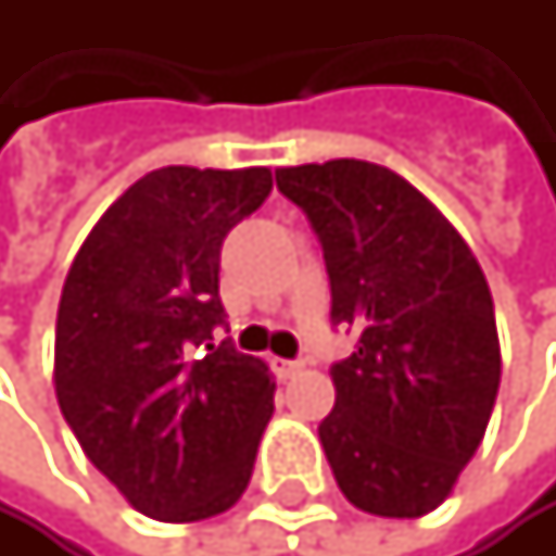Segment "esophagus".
<instances>
[{
	"instance_id": "esophagus-1",
	"label": "esophagus",
	"mask_w": 556,
	"mask_h": 556,
	"mask_svg": "<svg viewBox=\"0 0 556 556\" xmlns=\"http://www.w3.org/2000/svg\"><path fill=\"white\" fill-rule=\"evenodd\" d=\"M303 367H306V359H273V370H276V377H283V380L296 377Z\"/></svg>"
}]
</instances>
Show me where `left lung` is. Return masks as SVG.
<instances>
[{
	"instance_id": "1",
	"label": "left lung",
	"mask_w": 556,
	"mask_h": 556,
	"mask_svg": "<svg viewBox=\"0 0 556 556\" xmlns=\"http://www.w3.org/2000/svg\"><path fill=\"white\" fill-rule=\"evenodd\" d=\"M276 186L324 247L333 327L356 330L319 424L333 477L359 510L424 517L451 497L497 400L486 276L451 219L387 166H287Z\"/></svg>"
}]
</instances>
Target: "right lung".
<instances>
[{
    "label": "right lung",
    "mask_w": 556,
    "mask_h": 556,
    "mask_svg": "<svg viewBox=\"0 0 556 556\" xmlns=\"http://www.w3.org/2000/svg\"><path fill=\"white\" fill-rule=\"evenodd\" d=\"M273 189L266 166H163L79 247L55 316V396L92 467L146 517L206 520L243 497L273 377L229 340L219 250Z\"/></svg>",
    "instance_id": "add662e5"
}]
</instances>
